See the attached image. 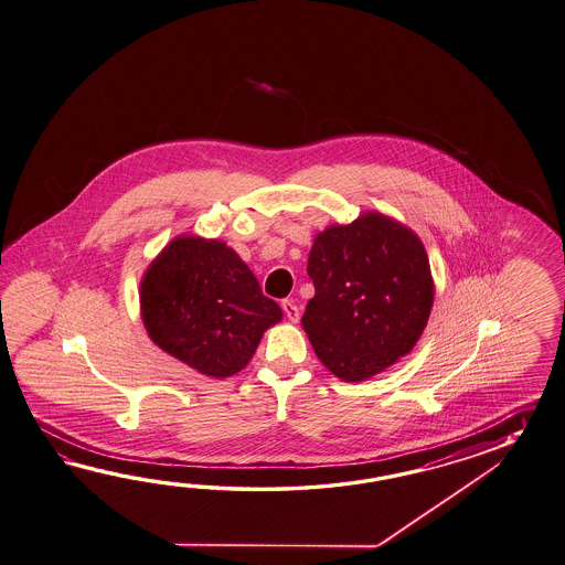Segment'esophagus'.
Returning a JSON list of instances; mask_svg holds the SVG:
<instances>
[{
    "mask_svg": "<svg viewBox=\"0 0 565 565\" xmlns=\"http://www.w3.org/2000/svg\"><path fill=\"white\" fill-rule=\"evenodd\" d=\"M282 309H285V313H287V319H289L290 323H297V321H299V317H301V311H299V307H297L295 302H282Z\"/></svg>",
    "mask_w": 565,
    "mask_h": 565,
    "instance_id": "esophagus-1",
    "label": "esophagus"
}]
</instances>
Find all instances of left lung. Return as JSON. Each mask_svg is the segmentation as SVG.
Returning a JSON list of instances; mask_svg holds the SVG:
<instances>
[{
  "instance_id": "obj_1",
  "label": "left lung",
  "mask_w": 565,
  "mask_h": 565,
  "mask_svg": "<svg viewBox=\"0 0 565 565\" xmlns=\"http://www.w3.org/2000/svg\"><path fill=\"white\" fill-rule=\"evenodd\" d=\"M307 273L316 297L302 329L317 358L345 382L367 381L419 341L435 285L419 236L379 211L317 234Z\"/></svg>"
}]
</instances>
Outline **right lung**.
Segmentation results:
<instances>
[{"mask_svg": "<svg viewBox=\"0 0 565 565\" xmlns=\"http://www.w3.org/2000/svg\"><path fill=\"white\" fill-rule=\"evenodd\" d=\"M140 313L162 352L211 379L248 366L264 331L282 319L236 249L201 236L160 249L140 280Z\"/></svg>", "mask_w": 565, "mask_h": 565, "instance_id": "1", "label": "right lung"}]
</instances>
